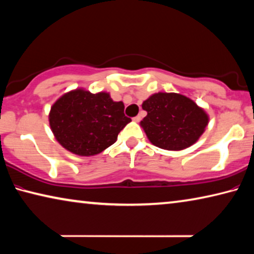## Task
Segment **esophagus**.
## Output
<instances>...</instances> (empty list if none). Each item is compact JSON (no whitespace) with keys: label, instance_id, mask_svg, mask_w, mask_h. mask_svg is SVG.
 Returning <instances> with one entry per match:
<instances>
[{"label":"esophagus","instance_id":"obj_1","mask_svg":"<svg viewBox=\"0 0 254 254\" xmlns=\"http://www.w3.org/2000/svg\"><path fill=\"white\" fill-rule=\"evenodd\" d=\"M140 120H141V116H140V115H138V116H135V118H133L134 122H140Z\"/></svg>","mask_w":254,"mask_h":254}]
</instances>
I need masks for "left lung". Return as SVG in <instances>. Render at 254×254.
Returning <instances> with one entry per match:
<instances>
[{
  "label": "left lung",
  "instance_id": "8db88e82",
  "mask_svg": "<svg viewBox=\"0 0 254 254\" xmlns=\"http://www.w3.org/2000/svg\"><path fill=\"white\" fill-rule=\"evenodd\" d=\"M147 112L140 126L149 141L166 150L192 146L208 126L207 113L192 99L175 92H158L142 103Z\"/></svg>",
  "mask_w": 254,
  "mask_h": 254
}]
</instances>
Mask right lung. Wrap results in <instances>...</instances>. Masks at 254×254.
Instances as JSON below:
<instances>
[{
	"mask_svg": "<svg viewBox=\"0 0 254 254\" xmlns=\"http://www.w3.org/2000/svg\"><path fill=\"white\" fill-rule=\"evenodd\" d=\"M130 122L124 115V104L114 102L107 92L72 90L56 100L50 112V126L56 140L79 156L105 150Z\"/></svg>",
	"mask_w": 254,
	"mask_h": 254,
	"instance_id": "add662e5",
	"label": "right lung"
}]
</instances>
